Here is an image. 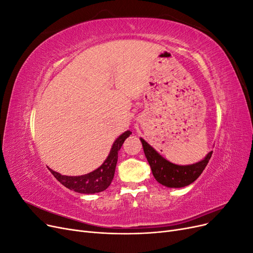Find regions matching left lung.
I'll use <instances>...</instances> for the list:
<instances>
[{
    "instance_id": "obj_1",
    "label": "left lung",
    "mask_w": 253,
    "mask_h": 253,
    "mask_svg": "<svg viewBox=\"0 0 253 253\" xmlns=\"http://www.w3.org/2000/svg\"><path fill=\"white\" fill-rule=\"evenodd\" d=\"M140 140L144 155L148 159L155 179L169 188H181L192 183L200 177L212 156L211 151L200 163L190 166H177L160 156L147 141H144L142 138H140Z\"/></svg>"
}]
</instances>
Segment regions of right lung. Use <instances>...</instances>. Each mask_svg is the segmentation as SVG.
<instances>
[{"instance_id":"1","label":"right lung","mask_w":253,"mask_h":253,"mask_svg":"<svg viewBox=\"0 0 253 253\" xmlns=\"http://www.w3.org/2000/svg\"><path fill=\"white\" fill-rule=\"evenodd\" d=\"M132 134L131 131H126L115 140L111 149L110 154L105 162L97 170L81 176H65L61 175L49 169L56 179L70 190L78 193L93 194L104 191L108 188L114 178L115 169L118 160V152L121 149L122 143Z\"/></svg>"}]
</instances>
